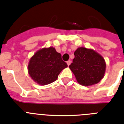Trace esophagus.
Instances as JSON below:
<instances>
[{"mask_svg": "<svg viewBox=\"0 0 124 124\" xmlns=\"http://www.w3.org/2000/svg\"><path fill=\"white\" fill-rule=\"evenodd\" d=\"M67 64H68V66H69L71 64V60H68V61H67Z\"/></svg>", "mask_w": 124, "mask_h": 124, "instance_id": "34e87169", "label": "esophagus"}]
</instances>
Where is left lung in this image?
<instances>
[{"mask_svg":"<svg viewBox=\"0 0 124 124\" xmlns=\"http://www.w3.org/2000/svg\"><path fill=\"white\" fill-rule=\"evenodd\" d=\"M74 54L75 58L69 68L78 84L90 86L104 78L106 65L102 55L92 49L83 47L77 48Z\"/></svg>","mask_w":124,"mask_h":124,"instance_id":"obj_1","label":"left lung"}]
</instances>
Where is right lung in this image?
<instances>
[{
    "label": "right lung",
    "instance_id": "1",
    "mask_svg": "<svg viewBox=\"0 0 124 124\" xmlns=\"http://www.w3.org/2000/svg\"><path fill=\"white\" fill-rule=\"evenodd\" d=\"M68 67L61 54L54 47L40 49L30 58L28 66V73L33 80L41 85L49 84L57 79L62 70Z\"/></svg>",
    "mask_w": 124,
    "mask_h": 124
}]
</instances>
